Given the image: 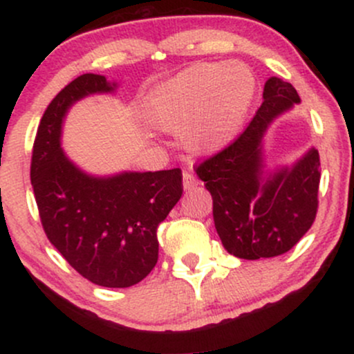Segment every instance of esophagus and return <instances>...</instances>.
I'll return each mask as SVG.
<instances>
[{
  "label": "esophagus",
  "mask_w": 354,
  "mask_h": 354,
  "mask_svg": "<svg viewBox=\"0 0 354 354\" xmlns=\"http://www.w3.org/2000/svg\"><path fill=\"white\" fill-rule=\"evenodd\" d=\"M198 185H200V181L196 180V176L191 173H185L183 174V188L185 191H191L194 188H198Z\"/></svg>",
  "instance_id": "esophagus-1"
}]
</instances>
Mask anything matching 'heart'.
Wrapping results in <instances>:
<instances>
[{
	"label": "heart",
	"mask_w": 354,
	"mask_h": 354,
	"mask_svg": "<svg viewBox=\"0 0 354 354\" xmlns=\"http://www.w3.org/2000/svg\"><path fill=\"white\" fill-rule=\"evenodd\" d=\"M253 98V78L234 64L205 63L186 68L154 86L141 104L154 128L183 133L191 153L211 154L236 136Z\"/></svg>",
	"instance_id": "b5f03b06"
}]
</instances>
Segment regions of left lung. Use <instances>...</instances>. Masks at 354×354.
I'll use <instances>...</instances> for the list:
<instances>
[{
  "instance_id": "8db88e82",
  "label": "left lung",
  "mask_w": 354,
  "mask_h": 354,
  "mask_svg": "<svg viewBox=\"0 0 354 354\" xmlns=\"http://www.w3.org/2000/svg\"><path fill=\"white\" fill-rule=\"evenodd\" d=\"M301 103L296 89L271 76L263 104L241 136L196 168L213 198L223 246L241 259L290 251L311 228L318 209L319 154L310 148L291 165L268 168L265 136L276 118Z\"/></svg>"
}]
</instances>
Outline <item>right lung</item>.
I'll return each instance as SVG.
<instances>
[{
    "label": "right lung",
    "instance_id": "1",
    "mask_svg": "<svg viewBox=\"0 0 354 354\" xmlns=\"http://www.w3.org/2000/svg\"><path fill=\"white\" fill-rule=\"evenodd\" d=\"M118 83L86 73L64 86L39 121L31 185L44 233L81 276L104 288H129L158 261V226L183 194L181 169L91 174L61 146L70 109Z\"/></svg>",
    "mask_w": 354,
    "mask_h": 354
}]
</instances>
